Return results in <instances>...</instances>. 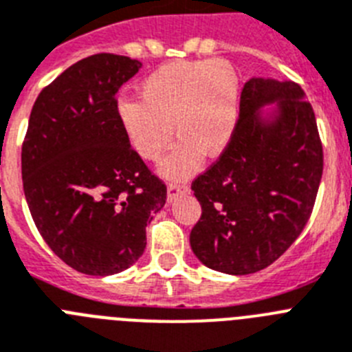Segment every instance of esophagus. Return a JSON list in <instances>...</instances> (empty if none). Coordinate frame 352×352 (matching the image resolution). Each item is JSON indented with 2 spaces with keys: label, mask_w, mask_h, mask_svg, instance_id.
<instances>
[{
  "label": "esophagus",
  "mask_w": 352,
  "mask_h": 352,
  "mask_svg": "<svg viewBox=\"0 0 352 352\" xmlns=\"http://www.w3.org/2000/svg\"><path fill=\"white\" fill-rule=\"evenodd\" d=\"M189 191V188L186 184H180V182H172V184H168L166 188V201L168 204H172L175 201L180 195H186Z\"/></svg>",
  "instance_id": "obj_1"
}]
</instances>
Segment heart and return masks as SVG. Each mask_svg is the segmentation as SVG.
Wrapping results in <instances>:
<instances>
[{
    "label": "heart",
    "mask_w": 352,
    "mask_h": 352,
    "mask_svg": "<svg viewBox=\"0 0 352 352\" xmlns=\"http://www.w3.org/2000/svg\"><path fill=\"white\" fill-rule=\"evenodd\" d=\"M138 91L142 100H118L117 122L131 148L146 161H157L173 133L179 136L159 166L163 177L184 179L200 166L201 154L216 157L230 143L241 85L227 60L166 63L143 78Z\"/></svg>",
    "instance_id": "obj_1"
}]
</instances>
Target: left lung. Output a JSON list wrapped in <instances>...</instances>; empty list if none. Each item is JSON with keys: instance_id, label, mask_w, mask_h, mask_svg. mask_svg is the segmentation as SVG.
Masks as SVG:
<instances>
[{"instance_id": "1", "label": "left lung", "mask_w": 352, "mask_h": 352, "mask_svg": "<svg viewBox=\"0 0 352 352\" xmlns=\"http://www.w3.org/2000/svg\"><path fill=\"white\" fill-rule=\"evenodd\" d=\"M320 177L322 145L305 91L255 76L241 94L230 143L191 186L201 206L191 250L225 274L267 267L303 232Z\"/></svg>"}]
</instances>
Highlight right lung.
<instances>
[{"mask_svg": "<svg viewBox=\"0 0 352 352\" xmlns=\"http://www.w3.org/2000/svg\"><path fill=\"white\" fill-rule=\"evenodd\" d=\"M142 62L94 54L41 91L24 138V197L36 228L67 265L109 276L143 255L145 227L166 201L117 122V94Z\"/></svg>", "mask_w": 352, "mask_h": 352, "instance_id": "right-lung-1", "label": "right lung"}]
</instances>
